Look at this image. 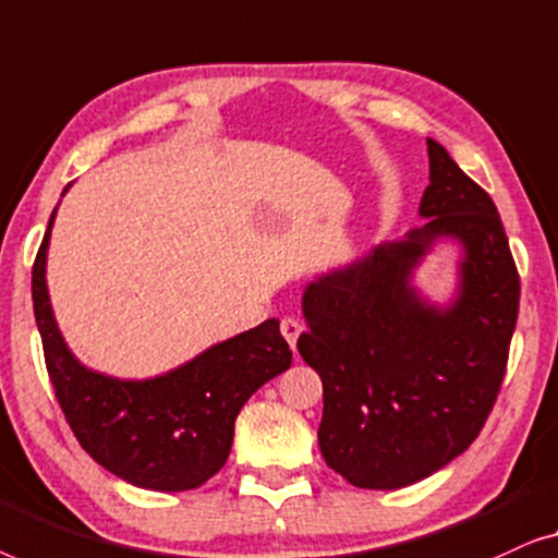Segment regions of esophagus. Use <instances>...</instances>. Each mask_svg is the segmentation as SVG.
<instances>
[{
    "mask_svg": "<svg viewBox=\"0 0 558 558\" xmlns=\"http://www.w3.org/2000/svg\"><path fill=\"white\" fill-rule=\"evenodd\" d=\"M280 333H282V339L290 343V349H295L298 336L303 333V324L298 318H282L280 320Z\"/></svg>",
    "mask_w": 558,
    "mask_h": 558,
    "instance_id": "1",
    "label": "esophagus"
}]
</instances>
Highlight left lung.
Segmentation results:
<instances>
[{
	"label": "left lung",
	"mask_w": 558,
	"mask_h": 558,
	"mask_svg": "<svg viewBox=\"0 0 558 558\" xmlns=\"http://www.w3.org/2000/svg\"><path fill=\"white\" fill-rule=\"evenodd\" d=\"M427 154V222L303 290L298 351L324 381L320 454L356 488H404L465 452L496 404L515 331L521 280L496 204L437 141ZM439 239L463 247L447 306L411 282Z\"/></svg>",
	"instance_id": "left-lung-1"
}]
</instances>
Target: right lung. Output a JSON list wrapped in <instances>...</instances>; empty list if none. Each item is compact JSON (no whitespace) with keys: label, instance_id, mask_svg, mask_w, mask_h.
<instances>
[{"label":"right lung","instance_id":"obj_1","mask_svg":"<svg viewBox=\"0 0 558 558\" xmlns=\"http://www.w3.org/2000/svg\"><path fill=\"white\" fill-rule=\"evenodd\" d=\"M54 211L35 257L33 303L47 374L70 429L98 465L136 488H199L230 458L242 404L290 366L293 351L280 336V324L268 318L151 379L93 372L68 349L47 293Z\"/></svg>","mask_w":558,"mask_h":558}]
</instances>
